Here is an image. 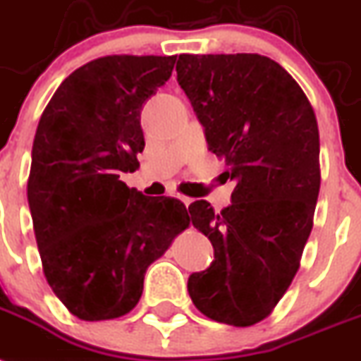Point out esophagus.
<instances>
[{
  "label": "esophagus",
  "instance_id": "34e87169",
  "mask_svg": "<svg viewBox=\"0 0 361 361\" xmlns=\"http://www.w3.org/2000/svg\"><path fill=\"white\" fill-rule=\"evenodd\" d=\"M177 197L180 199V201H183L184 204H186V207H190V204H192V202H193V199H192V197H186V195H180V193H178Z\"/></svg>",
  "mask_w": 361,
  "mask_h": 361
}]
</instances>
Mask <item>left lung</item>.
<instances>
[{
    "instance_id": "left-lung-1",
    "label": "left lung",
    "mask_w": 361,
    "mask_h": 361,
    "mask_svg": "<svg viewBox=\"0 0 361 361\" xmlns=\"http://www.w3.org/2000/svg\"><path fill=\"white\" fill-rule=\"evenodd\" d=\"M177 80L208 149L236 180L231 207L195 201L193 227L214 260L188 279L199 312L232 326L266 319L290 288L319 195V129L297 80L267 56L180 55Z\"/></svg>"
}]
</instances>
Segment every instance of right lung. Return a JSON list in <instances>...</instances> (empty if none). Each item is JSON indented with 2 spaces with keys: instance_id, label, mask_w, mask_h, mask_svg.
Returning <instances> with one entry per match:
<instances>
[{
  "instance_id": "right-lung-1",
  "label": "right lung",
  "mask_w": 361,
  "mask_h": 361,
  "mask_svg": "<svg viewBox=\"0 0 361 361\" xmlns=\"http://www.w3.org/2000/svg\"><path fill=\"white\" fill-rule=\"evenodd\" d=\"M175 56H101L62 80L38 121L27 201L44 275L82 321L138 305L147 267L190 225L183 202L120 180L145 147L140 114Z\"/></svg>"
}]
</instances>
